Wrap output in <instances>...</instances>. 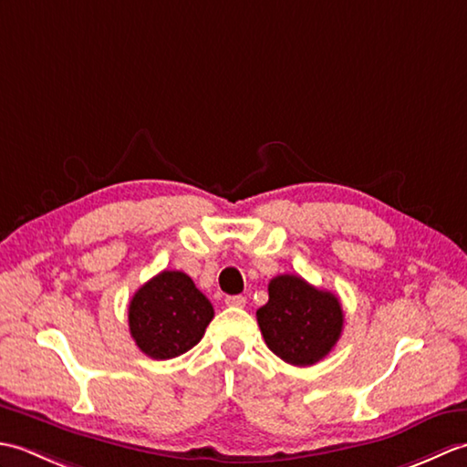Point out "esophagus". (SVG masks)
<instances>
[{
  "mask_svg": "<svg viewBox=\"0 0 467 467\" xmlns=\"http://www.w3.org/2000/svg\"><path fill=\"white\" fill-rule=\"evenodd\" d=\"M224 303L228 306H244L246 305V296L244 295H233V296H226Z\"/></svg>",
  "mask_w": 467,
  "mask_h": 467,
  "instance_id": "obj_1",
  "label": "esophagus"
}]
</instances>
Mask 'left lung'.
Returning <instances> with one entry per match:
<instances>
[{
  "label": "left lung",
  "instance_id": "8db88e82",
  "mask_svg": "<svg viewBox=\"0 0 467 467\" xmlns=\"http://www.w3.org/2000/svg\"><path fill=\"white\" fill-rule=\"evenodd\" d=\"M269 349L283 361L309 367L339 341L343 309L337 296L299 275H279L269 283V303L256 311Z\"/></svg>",
  "mask_w": 467,
  "mask_h": 467
}]
</instances>
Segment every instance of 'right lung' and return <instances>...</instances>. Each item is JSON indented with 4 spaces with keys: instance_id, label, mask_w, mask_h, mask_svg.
Masks as SVG:
<instances>
[{
    "instance_id": "add662e5",
    "label": "right lung",
    "mask_w": 467,
    "mask_h": 467,
    "mask_svg": "<svg viewBox=\"0 0 467 467\" xmlns=\"http://www.w3.org/2000/svg\"><path fill=\"white\" fill-rule=\"evenodd\" d=\"M214 309L181 271H162L144 283L128 306V325L138 349L164 361L202 339Z\"/></svg>"
}]
</instances>
